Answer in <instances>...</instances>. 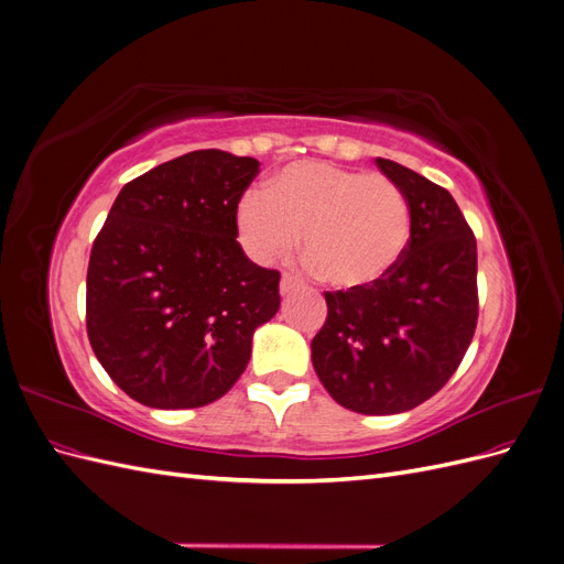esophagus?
I'll return each mask as SVG.
<instances>
[{"label": "esophagus", "mask_w": 564, "mask_h": 564, "mask_svg": "<svg viewBox=\"0 0 564 564\" xmlns=\"http://www.w3.org/2000/svg\"><path fill=\"white\" fill-rule=\"evenodd\" d=\"M303 286V282L294 275H282V282H280V294L286 296V294H294L299 292V289Z\"/></svg>", "instance_id": "esophagus-1"}]
</instances>
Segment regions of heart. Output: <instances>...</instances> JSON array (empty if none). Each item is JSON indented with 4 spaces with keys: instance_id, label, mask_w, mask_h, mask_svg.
<instances>
[{
    "instance_id": "1",
    "label": "heart",
    "mask_w": 564,
    "mask_h": 564,
    "mask_svg": "<svg viewBox=\"0 0 564 564\" xmlns=\"http://www.w3.org/2000/svg\"><path fill=\"white\" fill-rule=\"evenodd\" d=\"M235 228L256 263L289 253L303 230L305 253L340 289H365L388 278L412 232L404 193L381 174L329 162H296L261 193L237 204Z\"/></svg>"
}]
</instances>
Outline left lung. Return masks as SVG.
<instances>
[{
    "mask_svg": "<svg viewBox=\"0 0 564 564\" xmlns=\"http://www.w3.org/2000/svg\"><path fill=\"white\" fill-rule=\"evenodd\" d=\"M377 166L406 197L412 232L400 263L365 289L327 292L313 367L357 414H400L445 386L477 324V245L445 187L392 160Z\"/></svg>",
    "mask_w": 564,
    "mask_h": 564,
    "instance_id": "left-lung-1",
    "label": "left lung"
}]
</instances>
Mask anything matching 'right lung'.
I'll list each match as a JSON object with an SVG mask.
<instances>
[{
	"label": "right lung",
	"mask_w": 564,
	"mask_h": 564,
	"mask_svg": "<svg viewBox=\"0 0 564 564\" xmlns=\"http://www.w3.org/2000/svg\"><path fill=\"white\" fill-rule=\"evenodd\" d=\"M259 160L195 150L119 191L91 247L87 334L108 377L155 409L204 406L235 386L253 332L280 308V272L237 242Z\"/></svg>",
	"instance_id": "1"
}]
</instances>
